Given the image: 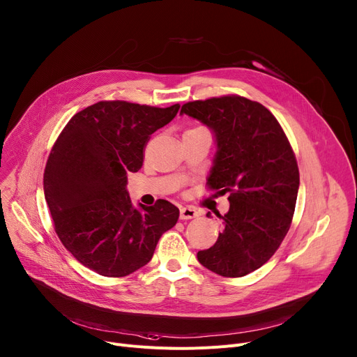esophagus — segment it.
Returning a JSON list of instances; mask_svg holds the SVG:
<instances>
[{"mask_svg":"<svg viewBox=\"0 0 357 357\" xmlns=\"http://www.w3.org/2000/svg\"><path fill=\"white\" fill-rule=\"evenodd\" d=\"M179 217H181V220H192V218L198 217V212L191 206H182Z\"/></svg>","mask_w":357,"mask_h":357,"instance_id":"obj_1","label":"esophagus"}]
</instances>
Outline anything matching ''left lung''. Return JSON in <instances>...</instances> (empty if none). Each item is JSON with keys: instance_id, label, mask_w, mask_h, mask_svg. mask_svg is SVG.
I'll return each mask as SVG.
<instances>
[{"instance_id": "obj_1", "label": "left lung", "mask_w": 357, "mask_h": 357, "mask_svg": "<svg viewBox=\"0 0 357 357\" xmlns=\"http://www.w3.org/2000/svg\"><path fill=\"white\" fill-rule=\"evenodd\" d=\"M181 114L212 130L208 183L229 192V211L217 213L224 229L198 261L222 277L247 275L267 263L291 225L300 175L290 142L267 107L241 96L189 102Z\"/></svg>"}]
</instances>
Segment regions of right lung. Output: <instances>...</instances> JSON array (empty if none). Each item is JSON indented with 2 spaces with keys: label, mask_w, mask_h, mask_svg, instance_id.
I'll return each mask as SVG.
<instances>
[{
  "label": "right lung",
  "mask_w": 357,
  "mask_h": 357,
  "mask_svg": "<svg viewBox=\"0 0 357 357\" xmlns=\"http://www.w3.org/2000/svg\"><path fill=\"white\" fill-rule=\"evenodd\" d=\"M179 105L152 107L99 102L70 119L44 171V197L60 241L79 263L105 277L146 266L179 209L165 199L133 206L128 175L144 163L151 135L168 125Z\"/></svg>",
  "instance_id": "1"
}]
</instances>
